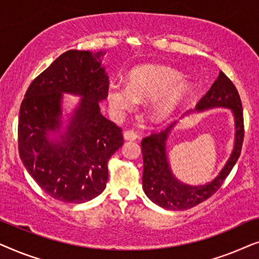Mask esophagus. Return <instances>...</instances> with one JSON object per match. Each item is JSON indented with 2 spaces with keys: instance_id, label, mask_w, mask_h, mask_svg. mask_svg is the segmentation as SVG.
I'll use <instances>...</instances> for the list:
<instances>
[{
  "instance_id": "obj_1",
  "label": "esophagus",
  "mask_w": 259,
  "mask_h": 259,
  "mask_svg": "<svg viewBox=\"0 0 259 259\" xmlns=\"http://www.w3.org/2000/svg\"><path fill=\"white\" fill-rule=\"evenodd\" d=\"M123 139L125 140H136L138 139V133L132 130H127L123 132Z\"/></svg>"
}]
</instances>
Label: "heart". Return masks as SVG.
I'll return each instance as SVG.
<instances>
[{
    "instance_id": "b5f03b06",
    "label": "heart",
    "mask_w": 259,
    "mask_h": 259,
    "mask_svg": "<svg viewBox=\"0 0 259 259\" xmlns=\"http://www.w3.org/2000/svg\"><path fill=\"white\" fill-rule=\"evenodd\" d=\"M189 80L179 72L160 65H144L128 74V84L112 83L108 101L115 111L134 107L137 101L148 100V116L154 122H165L178 112L192 93Z\"/></svg>"
}]
</instances>
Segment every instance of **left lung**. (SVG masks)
I'll list each match as a JSON object with an SVG mask.
<instances>
[{
    "label": "left lung",
    "instance_id": "8db88e82",
    "mask_svg": "<svg viewBox=\"0 0 259 259\" xmlns=\"http://www.w3.org/2000/svg\"><path fill=\"white\" fill-rule=\"evenodd\" d=\"M212 107H228L232 109L235 115L236 141L231 157L224 168L217 178L206 185H185L177 180L169 169L166 157V140L176 122L160 132L152 133L141 141L144 158L143 189L146 196L159 206L167 210L180 211L203 203L217 192L226 177L230 175L236 161L238 160L244 140L242 101L236 86L222 70L207 93L197 104V111H204Z\"/></svg>",
    "mask_w": 259,
    "mask_h": 259
}]
</instances>
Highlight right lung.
Returning <instances> with one entry per match:
<instances>
[{
	"label": "right lung",
	"mask_w": 259,
	"mask_h": 259,
	"mask_svg": "<svg viewBox=\"0 0 259 259\" xmlns=\"http://www.w3.org/2000/svg\"><path fill=\"white\" fill-rule=\"evenodd\" d=\"M104 53L68 51L34 79L19 115V153L24 167L49 196L80 204L98 197L108 179V160L123 144L122 130L101 114L109 81ZM62 93L83 97L60 144L48 140L61 125Z\"/></svg>",
	"instance_id": "right-lung-1"
}]
</instances>
